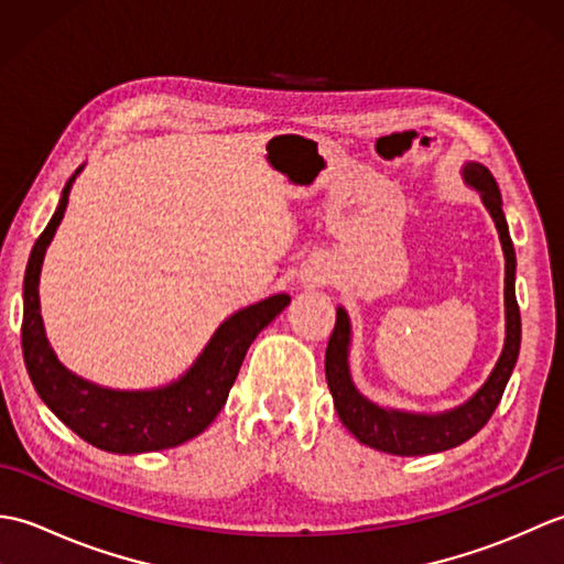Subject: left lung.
I'll return each instance as SVG.
<instances>
[{
  "label": "left lung",
  "mask_w": 564,
  "mask_h": 564,
  "mask_svg": "<svg viewBox=\"0 0 564 564\" xmlns=\"http://www.w3.org/2000/svg\"><path fill=\"white\" fill-rule=\"evenodd\" d=\"M463 182L480 194L487 213L492 215L495 227L499 232L501 251H505V319H507V337L501 354L497 358V366L492 373L482 382L470 400L453 406V410L438 412V414H424V412H406V410H392V406H380L364 398L358 388L354 386L349 354H351V319L344 307H337V325L327 344L325 354V373L327 386L334 400V410H337L341 424L351 431V434L366 443V446L390 453V455H429L441 453L460 446L467 438H473L480 431L489 416L495 414L497 404L505 394L507 382L511 378V370L517 366L519 349H521V315L517 303V291H513V281H517V251H513L509 225L501 210V194L489 174L487 166L480 162H465L463 164Z\"/></svg>",
  "instance_id": "8db88e82"
}]
</instances>
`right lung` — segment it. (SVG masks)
Segmentation results:
<instances>
[{
  "instance_id": "add662e5",
  "label": "right lung",
  "mask_w": 564,
  "mask_h": 564,
  "mask_svg": "<svg viewBox=\"0 0 564 564\" xmlns=\"http://www.w3.org/2000/svg\"><path fill=\"white\" fill-rule=\"evenodd\" d=\"M79 172L82 166L65 184L57 210L43 235L35 239L23 275L21 349L29 378L47 410L91 446L123 455L182 446L203 434L218 416L251 341L275 315L283 313L291 297L279 293L237 310L215 329L186 373L162 388L113 390L72 373L67 366L59 364L45 337L39 283L45 249L63 220L69 188Z\"/></svg>"
}]
</instances>
